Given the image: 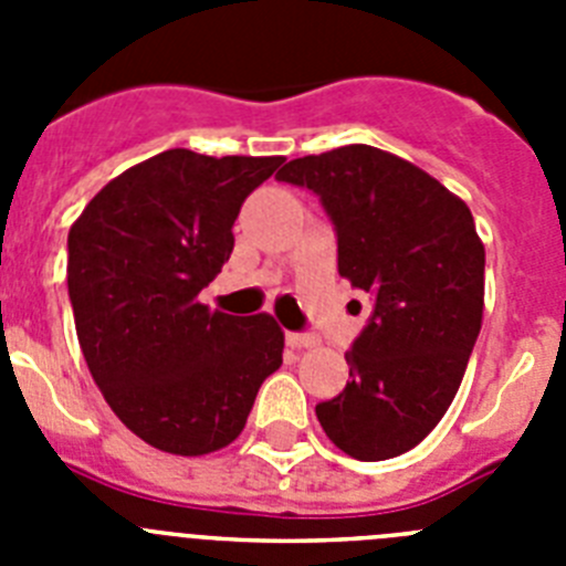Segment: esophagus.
<instances>
[{"label": "esophagus", "instance_id": "34e87169", "mask_svg": "<svg viewBox=\"0 0 566 566\" xmlns=\"http://www.w3.org/2000/svg\"><path fill=\"white\" fill-rule=\"evenodd\" d=\"M286 343L292 345V348H312V345H317V334H312V332H289L286 334Z\"/></svg>", "mask_w": 566, "mask_h": 566}]
</instances>
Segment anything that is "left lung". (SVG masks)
I'll return each instance as SVG.
<instances>
[{
    "mask_svg": "<svg viewBox=\"0 0 566 566\" xmlns=\"http://www.w3.org/2000/svg\"><path fill=\"white\" fill-rule=\"evenodd\" d=\"M277 181L317 195L339 277L371 294V317L345 354L352 382L314 408L319 424L359 462L411 451L451 408L482 328L473 214L437 178L368 144L294 158Z\"/></svg>",
    "mask_w": 566,
    "mask_h": 566,
    "instance_id": "8db88e82",
    "label": "left lung"
}]
</instances>
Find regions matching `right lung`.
I'll return each instance as SVG.
<instances>
[{"label": "right lung", "mask_w": 566, "mask_h": 566, "mask_svg": "<svg viewBox=\"0 0 566 566\" xmlns=\"http://www.w3.org/2000/svg\"><path fill=\"white\" fill-rule=\"evenodd\" d=\"M283 164L167 149L122 172L67 234V292L87 368L135 437L178 457L238 439L283 363L269 314L198 303L234 247V218Z\"/></svg>", "instance_id": "add662e5"}]
</instances>
